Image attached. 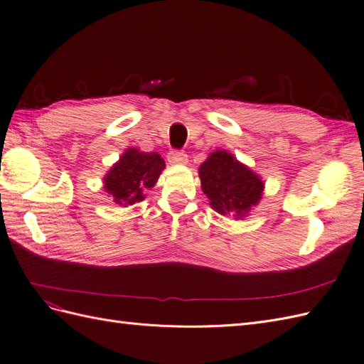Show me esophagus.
<instances>
[{
    "label": "esophagus",
    "instance_id": "1",
    "mask_svg": "<svg viewBox=\"0 0 364 364\" xmlns=\"http://www.w3.org/2000/svg\"><path fill=\"white\" fill-rule=\"evenodd\" d=\"M168 162L173 165H185L188 162V156L183 151H171L168 155Z\"/></svg>",
    "mask_w": 364,
    "mask_h": 364
}]
</instances>
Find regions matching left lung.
<instances>
[{
  "instance_id": "left-lung-1",
  "label": "left lung",
  "mask_w": 364,
  "mask_h": 364,
  "mask_svg": "<svg viewBox=\"0 0 364 364\" xmlns=\"http://www.w3.org/2000/svg\"><path fill=\"white\" fill-rule=\"evenodd\" d=\"M202 191L209 206L222 215L241 220L262 199L264 181L232 153L215 150L199 167Z\"/></svg>"
}]
</instances>
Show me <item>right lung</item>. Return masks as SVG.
Returning a JSON list of instances; mask_svg holds the SVG:
<instances>
[{
	"label": "right lung",
	"mask_w": 364,
	"mask_h": 364,
	"mask_svg": "<svg viewBox=\"0 0 364 364\" xmlns=\"http://www.w3.org/2000/svg\"><path fill=\"white\" fill-rule=\"evenodd\" d=\"M165 161L159 153L127 149L103 178V188L119 206L135 205L146 199V191L156 185Z\"/></svg>",
	"instance_id": "1"
}]
</instances>
